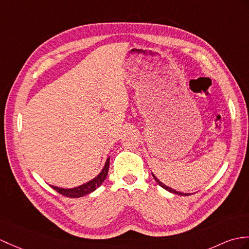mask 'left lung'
I'll use <instances>...</instances> for the list:
<instances>
[{"label": "left lung", "instance_id": "obj_1", "mask_svg": "<svg viewBox=\"0 0 249 249\" xmlns=\"http://www.w3.org/2000/svg\"><path fill=\"white\" fill-rule=\"evenodd\" d=\"M152 175H153V177H154L155 180L157 181V183L159 184V186H160V187H162V188H163V189H165L166 191H169V192H171V193H174V194H178V195H184V196H186V195H189V194H187V193H181V192H178V191H176V190H173V189H171V188H169V187H166L164 183H162V182H161V181H159V179H158L157 177H156L154 174H152Z\"/></svg>", "mask_w": 249, "mask_h": 249}]
</instances>
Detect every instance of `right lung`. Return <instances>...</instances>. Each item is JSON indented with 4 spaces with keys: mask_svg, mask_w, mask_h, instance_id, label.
I'll return each instance as SVG.
<instances>
[{
    "mask_svg": "<svg viewBox=\"0 0 249 249\" xmlns=\"http://www.w3.org/2000/svg\"><path fill=\"white\" fill-rule=\"evenodd\" d=\"M109 159L108 158L105 166H104V169L102 170V172L98 174L95 178L92 179V180L88 181L85 184H82V186H79L77 188H73V189H61L58 187H54V186H51L57 192L60 193L63 196H67V197H70V198H77V197H82L84 195L89 194L91 192H93L94 190H96L98 187L101 186L103 183V181L105 180L107 175H108V170H109Z\"/></svg>",
    "mask_w": 249,
    "mask_h": 249,
    "instance_id": "right-lung-1",
    "label": "right lung"
}]
</instances>
